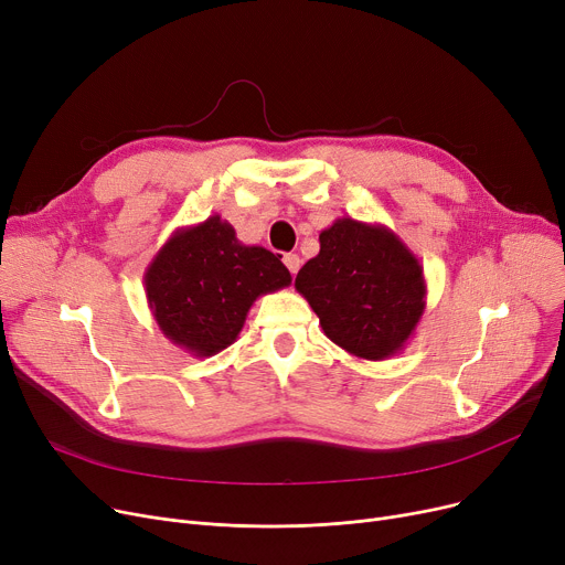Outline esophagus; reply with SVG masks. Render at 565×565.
<instances>
[{
	"label": "esophagus",
	"instance_id": "34e87169",
	"mask_svg": "<svg viewBox=\"0 0 565 565\" xmlns=\"http://www.w3.org/2000/svg\"><path fill=\"white\" fill-rule=\"evenodd\" d=\"M300 263H302V260H300L298 254H286V256H284V265L288 267L290 275H295V273L300 270Z\"/></svg>",
	"mask_w": 565,
	"mask_h": 565
}]
</instances>
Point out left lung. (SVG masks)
<instances>
[{
	"instance_id": "1",
	"label": "left lung",
	"mask_w": 565,
	"mask_h": 565,
	"mask_svg": "<svg viewBox=\"0 0 565 565\" xmlns=\"http://www.w3.org/2000/svg\"><path fill=\"white\" fill-rule=\"evenodd\" d=\"M320 252L295 288L320 318L324 337L358 360H390L405 348L426 309L419 258L382 224L341 217L320 231Z\"/></svg>"
}]
</instances>
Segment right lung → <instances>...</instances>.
I'll use <instances>...</instances> for the list:
<instances>
[{"instance_id":"1","label":"right lung","mask_w":565,"mask_h":565,"mask_svg":"<svg viewBox=\"0 0 565 565\" xmlns=\"http://www.w3.org/2000/svg\"><path fill=\"white\" fill-rule=\"evenodd\" d=\"M288 284L281 256L243 245L220 215L178 228L143 273L146 300L160 332L194 358L228 348L256 298Z\"/></svg>"}]
</instances>
